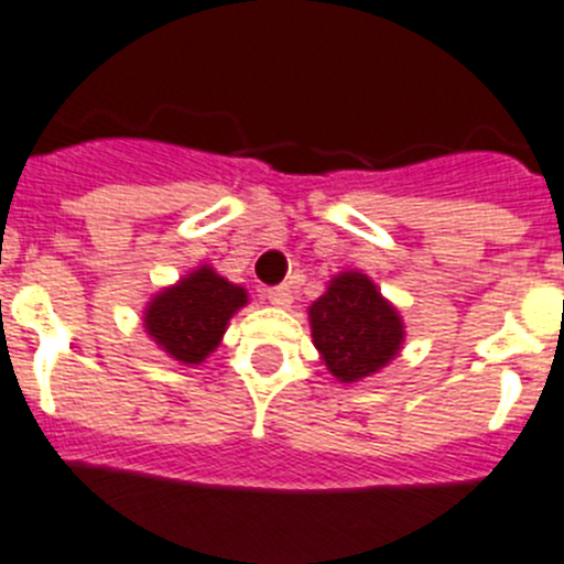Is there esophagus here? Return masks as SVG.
Here are the masks:
<instances>
[{"label":"esophagus","mask_w":564,"mask_h":564,"mask_svg":"<svg viewBox=\"0 0 564 564\" xmlns=\"http://www.w3.org/2000/svg\"><path fill=\"white\" fill-rule=\"evenodd\" d=\"M267 301L278 308H286L292 303V292L289 286H275V289H267Z\"/></svg>","instance_id":"1"}]
</instances>
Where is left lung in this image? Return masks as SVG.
Returning a JSON list of instances; mask_svg holds the SVG:
<instances>
[{"mask_svg": "<svg viewBox=\"0 0 564 564\" xmlns=\"http://www.w3.org/2000/svg\"><path fill=\"white\" fill-rule=\"evenodd\" d=\"M314 348L339 382H359L399 354L404 323L362 272H339L308 306Z\"/></svg>", "mask_w": 564, "mask_h": 564, "instance_id": "left-lung-1", "label": "left lung"}]
</instances>
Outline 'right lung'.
I'll return each mask as SVG.
<instances>
[{"instance_id":"add662e5","label":"right lung","mask_w":564,"mask_h":564,"mask_svg":"<svg viewBox=\"0 0 564 564\" xmlns=\"http://www.w3.org/2000/svg\"><path fill=\"white\" fill-rule=\"evenodd\" d=\"M247 303V289L199 267L174 286H165L145 306V332L169 357L199 365L216 351L232 314Z\"/></svg>"}]
</instances>
